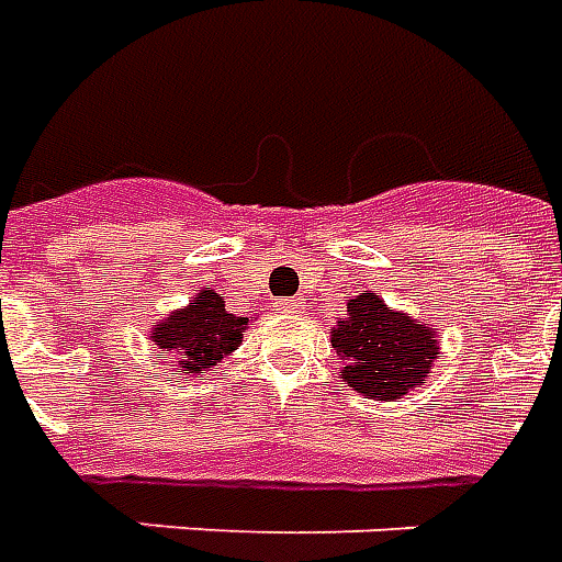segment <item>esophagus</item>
<instances>
[{"instance_id": "1", "label": "esophagus", "mask_w": 562, "mask_h": 562, "mask_svg": "<svg viewBox=\"0 0 562 562\" xmlns=\"http://www.w3.org/2000/svg\"><path fill=\"white\" fill-rule=\"evenodd\" d=\"M281 305H284V311H290V314H299V311L305 307V302H302V299H284Z\"/></svg>"}]
</instances>
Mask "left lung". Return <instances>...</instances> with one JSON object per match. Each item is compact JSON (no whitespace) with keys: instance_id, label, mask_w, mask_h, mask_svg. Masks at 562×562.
Segmentation results:
<instances>
[{"instance_id":"8db88e82","label":"left lung","mask_w":562,"mask_h":562,"mask_svg":"<svg viewBox=\"0 0 562 562\" xmlns=\"http://www.w3.org/2000/svg\"><path fill=\"white\" fill-rule=\"evenodd\" d=\"M331 346L344 358V385L385 403L424 385L438 358L432 326L391 311L373 290L346 302V316L331 328Z\"/></svg>"}]
</instances>
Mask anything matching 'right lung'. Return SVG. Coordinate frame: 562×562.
Here are the masks:
<instances>
[{
    "instance_id": "obj_1",
    "label": "right lung",
    "mask_w": 562,
    "mask_h": 562,
    "mask_svg": "<svg viewBox=\"0 0 562 562\" xmlns=\"http://www.w3.org/2000/svg\"><path fill=\"white\" fill-rule=\"evenodd\" d=\"M248 316H236L225 307V296L204 286L192 302L175 314H168L154 328V340L162 352L175 358L177 373H201L216 367L243 344Z\"/></svg>"
}]
</instances>
